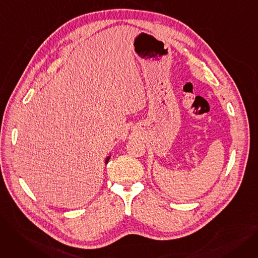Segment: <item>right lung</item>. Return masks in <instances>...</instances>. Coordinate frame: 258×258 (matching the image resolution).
I'll return each mask as SVG.
<instances>
[{
	"label": "right lung",
	"mask_w": 258,
	"mask_h": 258,
	"mask_svg": "<svg viewBox=\"0 0 258 258\" xmlns=\"http://www.w3.org/2000/svg\"><path fill=\"white\" fill-rule=\"evenodd\" d=\"M110 158H111V155L106 157V159H105V161H104V164H107V162H108V160H110Z\"/></svg>",
	"instance_id": "right-lung-1"
}]
</instances>
